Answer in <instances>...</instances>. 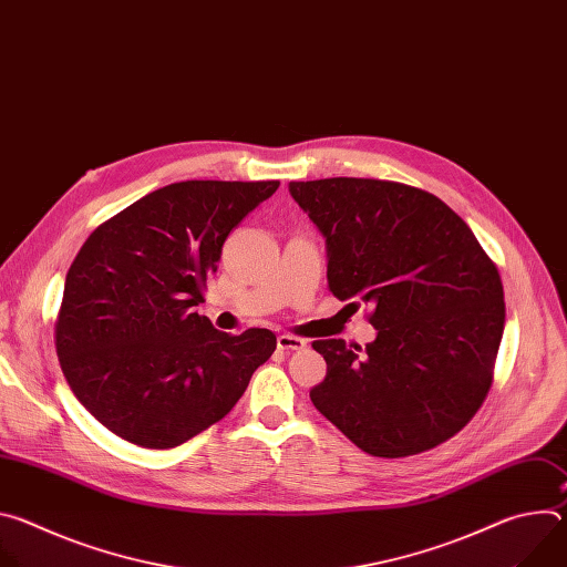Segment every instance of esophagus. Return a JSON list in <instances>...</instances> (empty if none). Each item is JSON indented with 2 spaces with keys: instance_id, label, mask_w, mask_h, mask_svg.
Masks as SVG:
<instances>
[{
  "instance_id": "1",
  "label": "esophagus",
  "mask_w": 567,
  "mask_h": 567,
  "mask_svg": "<svg viewBox=\"0 0 567 567\" xmlns=\"http://www.w3.org/2000/svg\"><path fill=\"white\" fill-rule=\"evenodd\" d=\"M305 348H307L305 339H298V337H291V334H280L278 337V350L293 352V350H305Z\"/></svg>"
}]
</instances>
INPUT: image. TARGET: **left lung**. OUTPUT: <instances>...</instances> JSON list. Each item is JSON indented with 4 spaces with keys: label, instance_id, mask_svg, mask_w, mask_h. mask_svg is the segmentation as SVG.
<instances>
[{
    "label": "left lung",
    "instance_id": "8db88e82",
    "mask_svg": "<svg viewBox=\"0 0 567 567\" xmlns=\"http://www.w3.org/2000/svg\"><path fill=\"white\" fill-rule=\"evenodd\" d=\"M289 193L326 237L330 291L374 309L365 352L313 341L328 363L313 406L377 457L446 442L492 385L505 330L496 265L464 219L420 188L332 177L291 182Z\"/></svg>",
    "mask_w": 567,
    "mask_h": 567
}]
</instances>
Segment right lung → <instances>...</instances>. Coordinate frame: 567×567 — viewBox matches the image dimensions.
<instances>
[{"label":"right lung","mask_w":567,"mask_h":567,"mask_svg":"<svg viewBox=\"0 0 567 567\" xmlns=\"http://www.w3.org/2000/svg\"><path fill=\"white\" fill-rule=\"evenodd\" d=\"M280 182H179L99 226L75 256L55 350L75 399L114 435L173 449L219 422L276 334L219 332L195 307L224 239Z\"/></svg>","instance_id":"add662e5"}]
</instances>
